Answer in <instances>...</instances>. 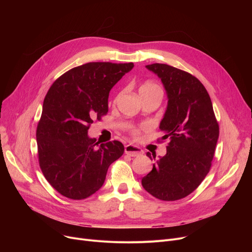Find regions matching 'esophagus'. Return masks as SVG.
<instances>
[{
	"mask_svg": "<svg viewBox=\"0 0 252 252\" xmlns=\"http://www.w3.org/2000/svg\"><path fill=\"white\" fill-rule=\"evenodd\" d=\"M125 152H126V154H127L129 156H133V157L140 156L144 153V151L140 147L135 146V145H131V144L126 145V146L125 147Z\"/></svg>",
	"mask_w": 252,
	"mask_h": 252,
	"instance_id": "34e87169",
	"label": "esophagus"
}]
</instances>
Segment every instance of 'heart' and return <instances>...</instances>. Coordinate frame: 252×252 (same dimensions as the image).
Masks as SVG:
<instances>
[{"label":"heart","instance_id":"obj_1","mask_svg":"<svg viewBox=\"0 0 252 252\" xmlns=\"http://www.w3.org/2000/svg\"><path fill=\"white\" fill-rule=\"evenodd\" d=\"M139 92H140V95L153 94V93H161V94H162L161 88L158 86L157 84L152 83V82H145L144 84H142L140 89H139ZM131 133H133V135L136 136V135L139 134V129H133V130H131Z\"/></svg>","mask_w":252,"mask_h":252}]
</instances>
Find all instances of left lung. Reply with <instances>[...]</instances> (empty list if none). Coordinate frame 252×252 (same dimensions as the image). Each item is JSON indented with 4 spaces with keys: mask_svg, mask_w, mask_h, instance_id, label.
<instances>
[{
    "mask_svg": "<svg viewBox=\"0 0 252 252\" xmlns=\"http://www.w3.org/2000/svg\"><path fill=\"white\" fill-rule=\"evenodd\" d=\"M146 68L158 75L166 91L167 107L159 128L160 140L167 139L168 144L166 154L142 179V186L157 199L175 201L191 194L208 174L220 127L199 79L167 64L154 63ZM147 156L152 159L149 152Z\"/></svg>",
    "mask_w": 252,
    "mask_h": 252,
    "instance_id": "1",
    "label": "left lung"
}]
</instances>
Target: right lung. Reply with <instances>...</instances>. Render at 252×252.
Here are the masks:
<instances>
[{
	"instance_id": "1",
	"label": "right lung",
	"mask_w": 252,
	"mask_h": 252,
	"mask_svg": "<svg viewBox=\"0 0 252 252\" xmlns=\"http://www.w3.org/2000/svg\"><path fill=\"white\" fill-rule=\"evenodd\" d=\"M133 67L131 62L86 63L58 77L47 93L36 127L38 163L51 186L69 199L96 193L124 154L119 141L99 145L88 130L107 114L110 90Z\"/></svg>"
}]
</instances>
